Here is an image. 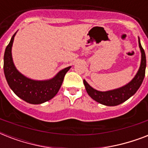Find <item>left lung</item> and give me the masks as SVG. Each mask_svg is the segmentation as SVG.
I'll return each instance as SVG.
<instances>
[{
  "label": "left lung",
  "instance_id": "1",
  "mask_svg": "<svg viewBox=\"0 0 148 148\" xmlns=\"http://www.w3.org/2000/svg\"><path fill=\"white\" fill-rule=\"evenodd\" d=\"M138 43L141 52V62L140 68L133 80L125 86L108 91H99L95 90L87 83L85 80H84V84L85 86L86 90L91 98L103 105L116 106L126 101L137 92L145 78L146 69V56L145 51L140 45V39Z\"/></svg>",
  "mask_w": 148,
  "mask_h": 148
}]
</instances>
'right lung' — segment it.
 <instances>
[{"label":"right lung","mask_w":148,"mask_h":148,"mask_svg":"<svg viewBox=\"0 0 148 148\" xmlns=\"http://www.w3.org/2000/svg\"><path fill=\"white\" fill-rule=\"evenodd\" d=\"M5 49L3 56V72L10 89L17 97L29 103L39 104L53 98L60 88L64 78L71 67L61 70L54 77L47 81H34L21 74L15 67L11 55L14 38Z\"/></svg>","instance_id":"add662e5"}]
</instances>
